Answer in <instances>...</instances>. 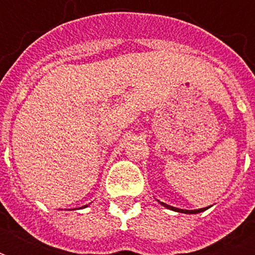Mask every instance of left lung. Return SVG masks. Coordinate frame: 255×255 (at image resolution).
I'll return each instance as SVG.
<instances>
[{
    "label": "left lung",
    "mask_w": 255,
    "mask_h": 255,
    "mask_svg": "<svg viewBox=\"0 0 255 255\" xmlns=\"http://www.w3.org/2000/svg\"><path fill=\"white\" fill-rule=\"evenodd\" d=\"M160 202V201H159ZM161 205L165 206V208H168V209L170 210H174V212H178V213H185V214H196V213H200V212H204V210H206L208 208H201V209H194V210H186V209H178V208H174V206H170V205H167V204H164V202H160Z\"/></svg>",
    "instance_id": "left-lung-1"
}]
</instances>
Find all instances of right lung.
I'll return each mask as SVG.
<instances>
[{"instance_id": "right-lung-1", "label": "right lung", "mask_w": 255, "mask_h": 255, "mask_svg": "<svg viewBox=\"0 0 255 255\" xmlns=\"http://www.w3.org/2000/svg\"><path fill=\"white\" fill-rule=\"evenodd\" d=\"M86 206H87V205H85V206H83V208H86Z\"/></svg>"}]
</instances>
